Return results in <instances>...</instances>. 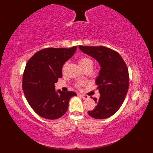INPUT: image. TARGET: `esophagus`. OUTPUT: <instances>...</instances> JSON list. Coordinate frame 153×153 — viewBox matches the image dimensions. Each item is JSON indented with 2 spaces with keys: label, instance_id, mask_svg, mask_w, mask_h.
Masks as SVG:
<instances>
[{
  "label": "esophagus",
  "instance_id": "34e87169",
  "mask_svg": "<svg viewBox=\"0 0 153 153\" xmlns=\"http://www.w3.org/2000/svg\"><path fill=\"white\" fill-rule=\"evenodd\" d=\"M79 97H82L83 99H89V97L88 95H83V94H79L78 95Z\"/></svg>",
  "mask_w": 153,
  "mask_h": 153
}]
</instances>
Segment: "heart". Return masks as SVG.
I'll return each mask as SVG.
<instances>
[{"label": "heart", "instance_id": "b5f03b06", "mask_svg": "<svg viewBox=\"0 0 153 153\" xmlns=\"http://www.w3.org/2000/svg\"><path fill=\"white\" fill-rule=\"evenodd\" d=\"M79 63L83 69H84V68H85L87 67H89V66L93 67V61L91 59V58L87 57V56H83L79 60ZM82 85H83V83H77L75 85H76L77 88H80Z\"/></svg>", "mask_w": 153, "mask_h": 153}]
</instances>
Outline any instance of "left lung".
<instances>
[{
    "mask_svg": "<svg viewBox=\"0 0 153 153\" xmlns=\"http://www.w3.org/2000/svg\"><path fill=\"white\" fill-rule=\"evenodd\" d=\"M80 50L99 62L100 70L96 79L100 98H91L97 103L88 114L96 119L112 116L121 107L129 88L128 68L122 56L104 46H79Z\"/></svg>",
    "mask_w": 153,
    "mask_h": 153,
    "instance_id": "left-lung-1",
    "label": "left lung"
}]
</instances>
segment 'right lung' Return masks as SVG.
Wrapping results in <instances>:
<instances>
[{
	"instance_id": "right-lung-1",
	"label": "right lung",
	"mask_w": 153,
	"mask_h": 153,
	"mask_svg": "<svg viewBox=\"0 0 153 153\" xmlns=\"http://www.w3.org/2000/svg\"><path fill=\"white\" fill-rule=\"evenodd\" d=\"M77 49L47 48L37 52L25 66L22 89L28 103L38 115L48 120L60 118L66 112L73 91H55L54 83L62 77V66Z\"/></svg>"
}]
</instances>
